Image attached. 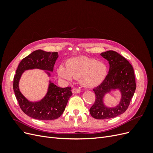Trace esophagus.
Wrapping results in <instances>:
<instances>
[{
  "label": "esophagus",
  "instance_id": "esophagus-1",
  "mask_svg": "<svg viewBox=\"0 0 153 153\" xmlns=\"http://www.w3.org/2000/svg\"><path fill=\"white\" fill-rule=\"evenodd\" d=\"M81 92V91L79 89H76V88H73V89H72V92L74 94L79 93V92Z\"/></svg>",
  "mask_w": 153,
  "mask_h": 153
}]
</instances>
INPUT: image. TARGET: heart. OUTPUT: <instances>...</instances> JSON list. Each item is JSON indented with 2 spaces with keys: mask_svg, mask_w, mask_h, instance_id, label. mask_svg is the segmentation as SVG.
I'll use <instances>...</instances> for the list:
<instances>
[{
  "mask_svg": "<svg viewBox=\"0 0 153 153\" xmlns=\"http://www.w3.org/2000/svg\"><path fill=\"white\" fill-rule=\"evenodd\" d=\"M60 78L71 81L72 78H79L80 84L86 87H94L100 85L107 75V67L102 62L94 59L80 56L68 60L66 68H58Z\"/></svg>",
  "mask_w": 153,
  "mask_h": 153,
  "instance_id": "1",
  "label": "heart"
}]
</instances>
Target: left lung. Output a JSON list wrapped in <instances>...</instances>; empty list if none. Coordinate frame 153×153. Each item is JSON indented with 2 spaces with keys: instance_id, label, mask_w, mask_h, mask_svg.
Listing matches in <instances>:
<instances>
[{
  "instance_id": "8db88e82",
  "label": "left lung",
  "mask_w": 153,
  "mask_h": 153,
  "mask_svg": "<svg viewBox=\"0 0 153 153\" xmlns=\"http://www.w3.org/2000/svg\"><path fill=\"white\" fill-rule=\"evenodd\" d=\"M108 61V75L101 84L93 89L96 100L89 111L96 119L114 118L123 114L128 108L136 89L134 70L131 64L122 55L113 50L101 53ZM119 89L122 93L120 103L115 108H107L103 103L104 95L112 90Z\"/></svg>"
}]
</instances>
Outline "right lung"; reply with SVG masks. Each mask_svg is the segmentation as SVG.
Returning a JSON list of instances; mask_svg holds the SVG:
<instances>
[{"mask_svg": "<svg viewBox=\"0 0 153 153\" xmlns=\"http://www.w3.org/2000/svg\"><path fill=\"white\" fill-rule=\"evenodd\" d=\"M58 57L57 52H47L38 50L23 59L18 66L13 79V90L20 108L32 118L46 121L57 119L64 112L69 98L72 95L71 87H59L50 81L47 94L38 102L29 101L20 91L18 84L24 71L40 69L53 71ZM47 73L50 76L49 72Z\"/></svg>", "mask_w": 153, "mask_h": 153, "instance_id": "right-lung-1", "label": "right lung"}]
</instances>
